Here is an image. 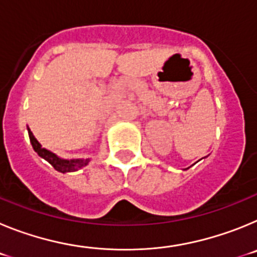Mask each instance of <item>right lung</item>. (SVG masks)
Here are the masks:
<instances>
[{
	"instance_id": "obj_1",
	"label": "right lung",
	"mask_w": 257,
	"mask_h": 257,
	"mask_svg": "<svg viewBox=\"0 0 257 257\" xmlns=\"http://www.w3.org/2000/svg\"><path fill=\"white\" fill-rule=\"evenodd\" d=\"M28 135H29V140H31V144L35 149L36 153L41 157V158H44L45 161L50 163V165L59 172H74L79 169H83L85 166L88 165L90 162V158H73V160H65V158H61L59 157L58 154L52 153L51 151L46 148H42V145L38 143V140L36 139L35 135L32 134V131L28 128Z\"/></svg>"
}]
</instances>
